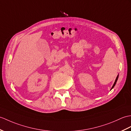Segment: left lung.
Listing matches in <instances>:
<instances>
[{
  "mask_svg": "<svg viewBox=\"0 0 131 131\" xmlns=\"http://www.w3.org/2000/svg\"><path fill=\"white\" fill-rule=\"evenodd\" d=\"M118 75L117 76V78H116V79H115V82H114V84H113V86H112V89H113V88H114V86H115V84H116V83H117V80H118Z\"/></svg>",
  "mask_w": 131,
  "mask_h": 131,
  "instance_id": "obj_1",
  "label": "left lung"
}]
</instances>
